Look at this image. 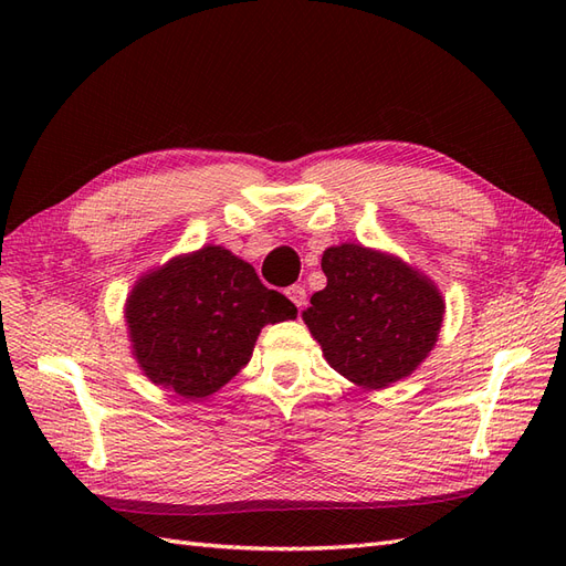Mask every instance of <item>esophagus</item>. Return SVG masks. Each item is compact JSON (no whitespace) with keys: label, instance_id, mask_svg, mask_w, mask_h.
<instances>
[{"label":"esophagus","instance_id":"obj_1","mask_svg":"<svg viewBox=\"0 0 566 566\" xmlns=\"http://www.w3.org/2000/svg\"><path fill=\"white\" fill-rule=\"evenodd\" d=\"M285 295H287V300L293 302L297 310H304V304H306V290L302 287V285H290L287 290H285Z\"/></svg>","mask_w":566,"mask_h":566}]
</instances>
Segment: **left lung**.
<instances>
[{
  "label": "left lung",
  "mask_w": 566,
  "mask_h": 566,
  "mask_svg": "<svg viewBox=\"0 0 566 566\" xmlns=\"http://www.w3.org/2000/svg\"><path fill=\"white\" fill-rule=\"evenodd\" d=\"M328 285L302 312L325 361L361 389L408 378L434 349L447 304L401 256L358 243L323 252Z\"/></svg>",
  "instance_id": "left-lung-1"
}]
</instances>
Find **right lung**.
<instances>
[{
	"label": "right lung",
	"mask_w": 566,
	"mask_h": 566,
	"mask_svg": "<svg viewBox=\"0 0 566 566\" xmlns=\"http://www.w3.org/2000/svg\"><path fill=\"white\" fill-rule=\"evenodd\" d=\"M297 316L252 264L221 245L146 271L125 304L132 356L150 382L205 399L250 361L266 323Z\"/></svg>",
	"instance_id": "obj_1"
}]
</instances>
